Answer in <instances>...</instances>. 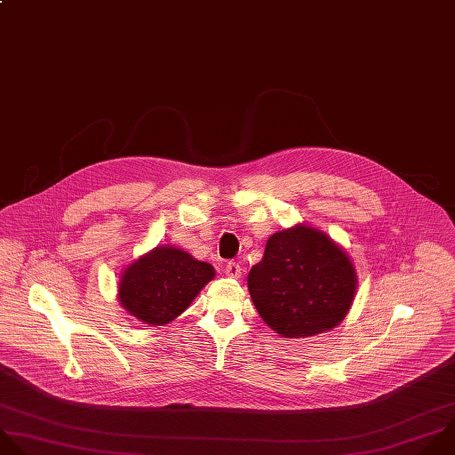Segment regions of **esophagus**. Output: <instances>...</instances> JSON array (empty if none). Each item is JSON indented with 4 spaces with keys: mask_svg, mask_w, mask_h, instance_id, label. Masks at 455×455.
Listing matches in <instances>:
<instances>
[{
    "mask_svg": "<svg viewBox=\"0 0 455 455\" xmlns=\"http://www.w3.org/2000/svg\"><path fill=\"white\" fill-rule=\"evenodd\" d=\"M225 273H227L230 278H239L241 273H243V267H241V264L230 260V262H227V266H225Z\"/></svg>",
    "mask_w": 455,
    "mask_h": 455,
    "instance_id": "1",
    "label": "esophagus"
}]
</instances>
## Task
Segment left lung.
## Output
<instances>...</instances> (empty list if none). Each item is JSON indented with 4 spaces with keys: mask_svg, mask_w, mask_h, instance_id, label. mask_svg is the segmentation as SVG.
<instances>
[{
    "mask_svg": "<svg viewBox=\"0 0 455 455\" xmlns=\"http://www.w3.org/2000/svg\"><path fill=\"white\" fill-rule=\"evenodd\" d=\"M355 282L348 255L306 225L273 234L248 273L260 318L283 338L315 336L339 325L352 306Z\"/></svg>",
    "mask_w": 455,
    "mask_h": 455,
    "instance_id": "left-lung-1",
    "label": "left lung"
}]
</instances>
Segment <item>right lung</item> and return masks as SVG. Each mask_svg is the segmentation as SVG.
Here are the masks:
<instances>
[{
	"label": "right lung",
	"mask_w": 455,
	"mask_h": 455,
	"mask_svg": "<svg viewBox=\"0 0 455 455\" xmlns=\"http://www.w3.org/2000/svg\"><path fill=\"white\" fill-rule=\"evenodd\" d=\"M214 267L188 251L161 246L130 264L119 282L121 306L146 325H164L180 316Z\"/></svg>",
	"instance_id": "right-lung-1"
}]
</instances>
